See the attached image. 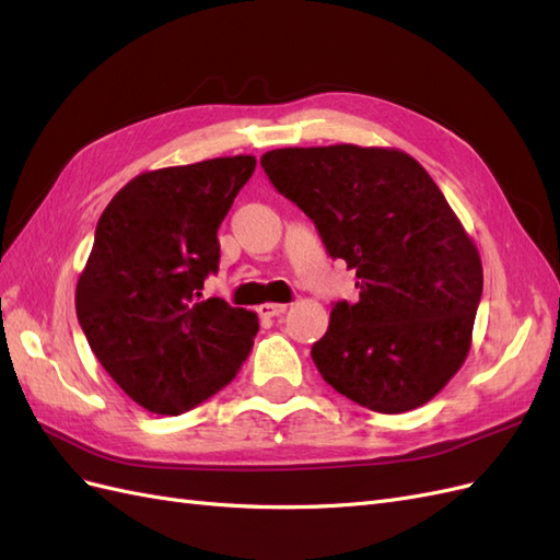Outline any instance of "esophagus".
I'll return each mask as SVG.
<instances>
[{"label":"esophagus","instance_id":"esophagus-1","mask_svg":"<svg viewBox=\"0 0 560 560\" xmlns=\"http://www.w3.org/2000/svg\"><path fill=\"white\" fill-rule=\"evenodd\" d=\"M284 311H287V304H270V301H268V304L259 306L261 317H276V315H282Z\"/></svg>","mask_w":560,"mask_h":560}]
</instances>
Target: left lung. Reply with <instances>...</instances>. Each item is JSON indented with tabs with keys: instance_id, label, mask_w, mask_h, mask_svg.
Here are the masks:
<instances>
[{
	"instance_id": "1",
	"label": "left lung",
	"mask_w": 560,
	"mask_h": 560,
	"mask_svg": "<svg viewBox=\"0 0 560 560\" xmlns=\"http://www.w3.org/2000/svg\"><path fill=\"white\" fill-rule=\"evenodd\" d=\"M261 167L358 278L360 299L337 301L313 343L317 372L382 415L429 402L464 365L482 294L480 254L441 188L396 148H278Z\"/></svg>"
}]
</instances>
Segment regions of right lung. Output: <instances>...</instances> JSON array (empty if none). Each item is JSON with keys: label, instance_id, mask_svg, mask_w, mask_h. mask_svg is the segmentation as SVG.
I'll return each instance as SVG.
<instances>
[{"label": "right lung", "instance_id": "obj_1", "mask_svg": "<svg viewBox=\"0 0 560 560\" xmlns=\"http://www.w3.org/2000/svg\"><path fill=\"white\" fill-rule=\"evenodd\" d=\"M254 167V155H235L143 172L98 219L74 308L105 372L148 412L200 405L252 351L256 313L200 296L219 270V225Z\"/></svg>", "mask_w": 560, "mask_h": 560}]
</instances>
